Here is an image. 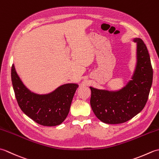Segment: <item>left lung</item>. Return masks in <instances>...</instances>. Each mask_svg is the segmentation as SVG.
I'll return each mask as SVG.
<instances>
[{
  "label": "left lung",
  "mask_w": 159,
  "mask_h": 159,
  "mask_svg": "<svg viewBox=\"0 0 159 159\" xmlns=\"http://www.w3.org/2000/svg\"><path fill=\"white\" fill-rule=\"evenodd\" d=\"M137 43V64L133 80L118 92H108L90 87V104L94 114L102 122L110 124L124 123L144 108L149 96L153 79L150 55L141 39Z\"/></svg>",
  "instance_id": "8db88e82"
}]
</instances>
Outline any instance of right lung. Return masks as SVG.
<instances>
[{
	"mask_svg": "<svg viewBox=\"0 0 159 159\" xmlns=\"http://www.w3.org/2000/svg\"><path fill=\"white\" fill-rule=\"evenodd\" d=\"M11 81L17 102L26 116L38 124L46 126L59 125L69 113L71 103L78 85L66 84L47 95H38L23 85L11 67Z\"/></svg>",
	"mask_w": 159,
	"mask_h": 159,
	"instance_id": "obj_1",
	"label": "right lung"
}]
</instances>
